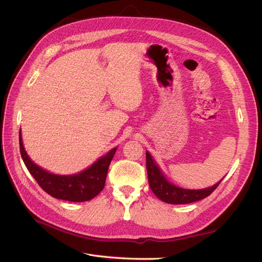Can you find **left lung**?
<instances>
[{"label": "left lung", "mask_w": 262, "mask_h": 262, "mask_svg": "<svg viewBox=\"0 0 262 262\" xmlns=\"http://www.w3.org/2000/svg\"><path fill=\"white\" fill-rule=\"evenodd\" d=\"M146 169L150 190L158 199L170 204H186L202 200L204 198L209 196L222 181L220 180L214 186L201 190L179 188L166 179L148 152H146Z\"/></svg>", "instance_id": "obj_1"}]
</instances>
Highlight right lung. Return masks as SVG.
Segmentation results:
<instances>
[{
    "label": "right lung",
    "mask_w": 262,
    "mask_h": 262,
    "mask_svg": "<svg viewBox=\"0 0 262 262\" xmlns=\"http://www.w3.org/2000/svg\"><path fill=\"white\" fill-rule=\"evenodd\" d=\"M19 149L21 158L28 171L47 193L61 200L84 202L93 199L104 189L109 165L116 153L117 147L113 148L105 156L100 157L90 168L80 173H76V175L70 176L54 175V173L37 166L25 152L20 132Z\"/></svg>",
    "instance_id": "1"
}]
</instances>
